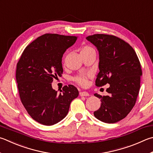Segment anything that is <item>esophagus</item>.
Listing matches in <instances>:
<instances>
[{
	"instance_id": "1",
	"label": "esophagus",
	"mask_w": 153,
	"mask_h": 153,
	"mask_svg": "<svg viewBox=\"0 0 153 153\" xmlns=\"http://www.w3.org/2000/svg\"><path fill=\"white\" fill-rule=\"evenodd\" d=\"M79 96H90V94H89L87 91H81V92H79Z\"/></svg>"
}]
</instances>
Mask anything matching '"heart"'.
I'll return each mask as SVG.
<instances>
[{"instance_id": "1", "label": "heart", "mask_w": 153, "mask_h": 153, "mask_svg": "<svg viewBox=\"0 0 153 153\" xmlns=\"http://www.w3.org/2000/svg\"><path fill=\"white\" fill-rule=\"evenodd\" d=\"M90 51H94V49L91 48V47L88 46V45L84 46V48L82 49V51H81V52H90ZM90 76V74H80L79 76H77L75 77L74 80L77 83V84L84 86L87 84L88 79L89 78V77Z\"/></svg>"}]
</instances>
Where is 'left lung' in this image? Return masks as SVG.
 I'll return each instance as SVG.
<instances>
[{
	"instance_id": "obj_1",
	"label": "left lung",
	"mask_w": 153,
	"mask_h": 153,
	"mask_svg": "<svg viewBox=\"0 0 153 153\" xmlns=\"http://www.w3.org/2000/svg\"><path fill=\"white\" fill-rule=\"evenodd\" d=\"M86 39L99 51L96 85L110 84L108 96L94 94L102 103L94 115L105 123H117L128 114L137 102L143 74L140 61L134 49L114 35L94 34Z\"/></svg>"
}]
</instances>
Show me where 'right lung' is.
I'll list each match as a JSON object with an SVG mask.
<instances>
[{
  "label": "right lung",
  "instance_id": "add662e5",
  "mask_svg": "<svg viewBox=\"0 0 153 153\" xmlns=\"http://www.w3.org/2000/svg\"><path fill=\"white\" fill-rule=\"evenodd\" d=\"M76 36L47 33L29 44L16 64V79L23 106L33 120L47 126L57 123L68 114L70 103L78 96L73 85L58 94L51 83L63 73L62 59Z\"/></svg>",
  "mask_w": 153,
  "mask_h": 153
}]
</instances>
